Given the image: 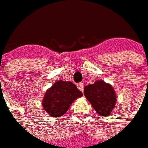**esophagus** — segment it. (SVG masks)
Returning <instances> with one entry per match:
<instances>
[{"label": "esophagus", "instance_id": "1", "mask_svg": "<svg viewBox=\"0 0 148 148\" xmlns=\"http://www.w3.org/2000/svg\"><path fill=\"white\" fill-rule=\"evenodd\" d=\"M77 87L81 92H83V91H84V83H78L77 85Z\"/></svg>", "mask_w": 148, "mask_h": 148}]
</instances>
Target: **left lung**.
<instances>
[{"instance_id": "1", "label": "left lung", "mask_w": 148, "mask_h": 148, "mask_svg": "<svg viewBox=\"0 0 148 148\" xmlns=\"http://www.w3.org/2000/svg\"><path fill=\"white\" fill-rule=\"evenodd\" d=\"M84 94L94 110L99 115L108 117L115 107L116 92L112 85L99 80L92 85H86Z\"/></svg>"}]
</instances>
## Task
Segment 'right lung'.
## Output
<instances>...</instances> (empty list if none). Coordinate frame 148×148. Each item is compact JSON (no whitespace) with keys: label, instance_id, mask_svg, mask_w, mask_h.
Returning <instances> with one entry per match:
<instances>
[{"label":"right lung","instance_id":"1","mask_svg":"<svg viewBox=\"0 0 148 148\" xmlns=\"http://www.w3.org/2000/svg\"><path fill=\"white\" fill-rule=\"evenodd\" d=\"M83 96L71 82L59 80L48 88L42 99V107L52 118L63 116L77 98Z\"/></svg>","mask_w":148,"mask_h":148}]
</instances>
